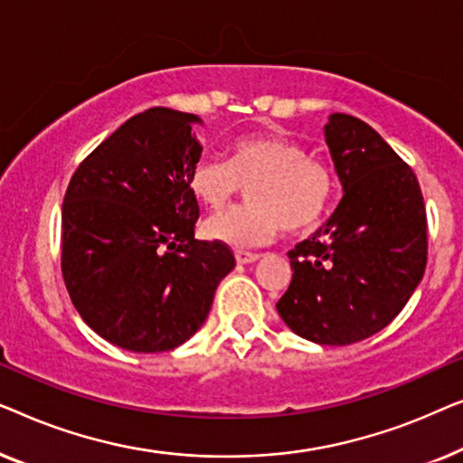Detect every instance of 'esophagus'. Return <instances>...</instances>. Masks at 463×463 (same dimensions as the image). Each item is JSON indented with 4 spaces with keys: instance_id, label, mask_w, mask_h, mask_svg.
Listing matches in <instances>:
<instances>
[{
    "instance_id": "1",
    "label": "esophagus",
    "mask_w": 463,
    "mask_h": 463,
    "mask_svg": "<svg viewBox=\"0 0 463 463\" xmlns=\"http://www.w3.org/2000/svg\"><path fill=\"white\" fill-rule=\"evenodd\" d=\"M233 255H236L238 263H252V261H257V259H259L257 252H249V250H236Z\"/></svg>"
}]
</instances>
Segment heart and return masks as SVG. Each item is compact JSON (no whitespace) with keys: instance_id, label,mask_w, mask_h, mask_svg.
<instances>
[{"instance_id":"heart-1","label":"heart","mask_w":463,"mask_h":463,"mask_svg":"<svg viewBox=\"0 0 463 463\" xmlns=\"http://www.w3.org/2000/svg\"><path fill=\"white\" fill-rule=\"evenodd\" d=\"M187 183L195 200L213 211L250 183V202L213 214L204 223L206 238L233 246L268 242L280 227L288 233L314 230L335 195L333 168L282 135L238 138L227 160L195 162Z\"/></svg>"}]
</instances>
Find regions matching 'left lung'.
I'll return each instance as SVG.
<instances>
[{
    "mask_svg": "<svg viewBox=\"0 0 463 463\" xmlns=\"http://www.w3.org/2000/svg\"><path fill=\"white\" fill-rule=\"evenodd\" d=\"M325 138L344 187L331 219L288 252L278 314L320 345H350L390 325L421 282L428 223L417 176L363 119L333 113Z\"/></svg>",
    "mask_w": 463,
    "mask_h": 463,
    "instance_id": "1",
    "label": "left lung"
}]
</instances>
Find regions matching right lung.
Segmentation results:
<instances>
[{
  "mask_svg": "<svg viewBox=\"0 0 463 463\" xmlns=\"http://www.w3.org/2000/svg\"><path fill=\"white\" fill-rule=\"evenodd\" d=\"M194 113L154 107L130 118L75 170L62 202L61 269L94 333L128 352L179 347L204 325L230 246L194 238L189 173L202 145Z\"/></svg>",
  "mask_w": 463,
  "mask_h": 463,
  "instance_id": "add662e5",
  "label": "right lung"
}]
</instances>
